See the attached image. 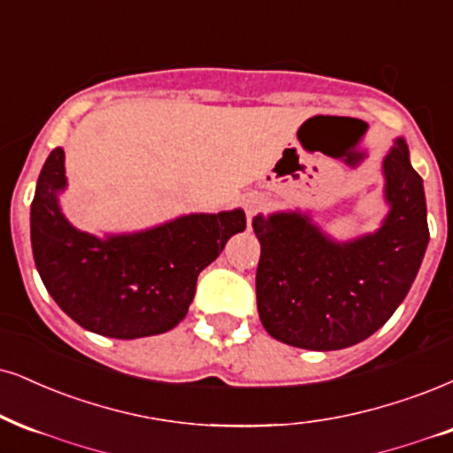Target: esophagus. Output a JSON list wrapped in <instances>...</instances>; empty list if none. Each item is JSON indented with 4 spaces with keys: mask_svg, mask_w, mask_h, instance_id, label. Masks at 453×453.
<instances>
[{
    "mask_svg": "<svg viewBox=\"0 0 453 453\" xmlns=\"http://www.w3.org/2000/svg\"><path fill=\"white\" fill-rule=\"evenodd\" d=\"M243 208H245V214H248V226L252 228L254 218L258 216L260 211H265V208H266V199L258 193H252V195H248V197H245Z\"/></svg>",
    "mask_w": 453,
    "mask_h": 453,
    "instance_id": "esophagus-1",
    "label": "esophagus"
}]
</instances>
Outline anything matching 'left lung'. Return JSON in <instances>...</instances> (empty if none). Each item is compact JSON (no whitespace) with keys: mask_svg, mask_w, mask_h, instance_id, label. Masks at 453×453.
<instances>
[{"mask_svg":"<svg viewBox=\"0 0 453 453\" xmlns=\"http://www.w3.org/2000/svg\"><path fill=\"white\" fill-rule=\"evenodd\" d=\"M382 176L388 211L373 233L334 239L311 210L254 218L256 303L262 326L279 342L346 349L378 332L403 303L428 245L422 178L403 138H395Z\"/></svg>","mask_w":453,"mask_h":453,"instance_id":"left-lung-1","label":"left lung"}]
</instances>
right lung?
I'll use <instances>...</instances> for the list:
<instances>
[{
	"instance_id": "right-lung-1",
	"label": "right lung",
	"mask_w": 453,
	"mask_h": 453,
	"mask_svg": "<svg viewBox=\"0 0 453 453\" xmlns=\"http://www.w3.org/2000/svg\"><path fill=\"white\" fill-rule=\"evenodd\" d=\"M65 150L39 172L31 203V245L54 303L83 329L107 338L157 336L176 327L193 303L199 273L245 228L242 208L184 214L164 225L104 237L66 220Z\"/></svg>"
}]
</instances>
